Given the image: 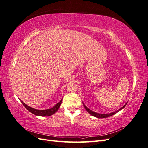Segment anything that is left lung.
<instances>
[{
	"label": "left lung",
	"mask_w": 148,
	"mask_h": 148,
	"mask_svg": "<svg viewBox=\"0 0 148 148\" xmlns=\"http://www.w3.org/2000/svg\"><path fill=\"white\" fill-rule=\"evenodd\" d=\"M83 106H84V107L85 109L86 110V111L88 112L89 114H91V115L94 116V117H97V118H101V119H102V118H107V117H110V116H112V115H113L115 114L116 113H117L119 111H120V110H122V109H123L124 107H125V106L127 105V104H125V105H124L122 107H121V108H120L119 110H117V111H115V112H112V113H110V114H98V113L95 112H93V111H92L91 110L89 109L88 108V107L83 104Z\"/></svg>",
	"instance_id": "8db88e82"
}]
</instances>
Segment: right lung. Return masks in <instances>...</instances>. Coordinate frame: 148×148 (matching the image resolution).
I'll return each mask as SVG.
<instances>
[{
	"mask_svg": "<svg viewBox=\"0 0 148 148\" xmlns=\"http://www.w3.org/2000/svg\"><path fill=\"white\" fill-rule=\"evenodd\" d=\"M21 102L22 103L25 108H26V109L28 110L31 113H32L36 115H38V116H42V117H46V116H51L53 114H54L58 110V109H59V107L60 106V104L62 101V99L60 100V101L59 102H58L57 104L51 109H46V110H38V109H35L32 108L28 106H27L26 104H25L23 102H22L20 100Z\"/></svg>",
	"mask_w": 148,
	"mask_h": 148,
	"instance_id": "add662e5",
	"label": "right lung"
}]
</instances>
